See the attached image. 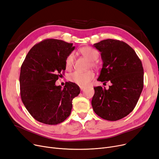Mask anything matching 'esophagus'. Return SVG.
<instances>
[{
    "label": "esophagus",
    "instance_id": "esophagus-1",
    "mask_svg": "<svg viewBox=\"0 0 159 159\" xmlns=\"http://www.w3.org/2000/svg\"><path fill=\"white\" fill-rule=\"evenodd\" d=\"M84 88H85L84 86H80V90H82H82H83V89H84Z\"/></svg>",
    "mask_w": 159,
    "mask_h": 159
}]
</instances>
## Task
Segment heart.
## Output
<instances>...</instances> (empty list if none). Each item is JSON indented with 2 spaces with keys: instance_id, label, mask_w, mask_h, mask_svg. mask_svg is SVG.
<instances>
[{
  "instance_id": "b5f03b06",
  "label": "heart",
  "mask_w": 159,
  "mask_h": 159,
  "mask_svg": "<svg viewBox=\"0 0 159 159\" xmlns=\"http://www.w3.org/2000/svg\"><path fill=\"white\" fill-rule=\"evenodd\" d=\"M79 51L82 56H84L89 61H91L90 64L92 66L95 67L96 66L94 61H95L99 57V53L98 51L94 49L93 48L88 46L81 47ZM74 60L75 55L73 52H71L68 55L66 59V67L67 70H70L73 67ZM95 75L92 71H88L86 72L74 71L69 75L68 79L71 82L82 86L88 85L90 81L93 79Z\"/></svg>"
}]
</instances>
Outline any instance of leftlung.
I'll return each instance as SVG.
<instances>
[{
  "label": "left lung",
  "mask_w": 159,
  "mask_h": 159,
  "mask_svg": "<svg viewBox=\"0 0 159 159\" xmlns=\"http://www.w3.org/2000/svg\"><path fill=\"white\" fill-rule=\"evenodd\" d=\"M101 52L102 67L98 81L111 82L108 89L95 87L92 105L101 118L117 121L134 110L143 87V69L132 47L122 41L108 39L95 43Z\"/></svg>",
  "instance_id": "obj_1"
}]
</instances>
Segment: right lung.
Returning a JSON list of instances; mask_svg holds the SVG:
<instances>
[{
    "label": "right lung",
    "instance_id": "obj_1",
    "mask_svg": "<svg viewBox=\"0 0 159 159\" xmlns=\"http://www.w3.org/2000/svg\"><path fill=\"white\" fill-rule=\"evenodd\" d=\"M75 49L73 43L47 39L36 44L20 67V98L36 120L47 125L63 122L70 115L72 100L80 92L73 82L64 88L55 82L66 70V59Z\"/></svg>",
    "mask_w": 159,
    "mask_h": 159
}]
</instances>
